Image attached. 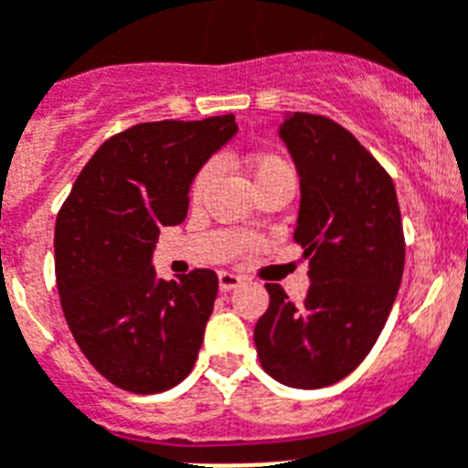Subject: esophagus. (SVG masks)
Returning a JSON list of instances; mask_svg holds the SVG:
<instances>
[{"label": "esophagus", "mask_w": 468, "mask_h": 468, "mask_svg": "<svg viewBox=\"0 0 468 468\" xmlns=\"http://www.w3.org/2000/svg\"><path fill=\"white\" fill-rule=\"evenodd\" d=\"M219 292H231V289H237L241 284V277L234 275V272H219Z\"/></svg>", "instance_id": "34e87169"}]
</instances>
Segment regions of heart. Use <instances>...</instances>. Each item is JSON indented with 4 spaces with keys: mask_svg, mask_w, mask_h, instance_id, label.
<instances>
[{
    "mask_svg": "<svg viewBox=\"0 0 468 468\" xmlns=\"http://www.w3.org/2000/svg\"><path fill=\"white\" fill-rule=\"evenodd\" d=\"M246 169H249L250 179H253V186L261 188L265 184H272V181H289V184H294L296 186V172L292 167V162L284 160L277 153H258V155H250L246 160ZM212 179H215V165L207 162L203 167L196 172L191 181V200L198 203L206 191L210 188ZM250 229H253V222H243L241 227V237H249Z\"/></svg>",
    "mask_w": 468,
    "mask_h": 468,
    "instance_id": "b5f03b06",
    "label": "heart"
}]
</instances>
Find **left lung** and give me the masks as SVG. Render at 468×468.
Returning a JSON list of instances; mask_svg holds the SVG:
<instances>
[{
	"mask_svg": "<svg viewBox=\"0 0 468 468\" xmlns=\"http://www.w3.org/2000/svg\"><path fill=\"white\" fill-rule=\"evenodd\" d=\"M280 138L301 179L294 241L311 287L296 306L265 284L253 342L268 376L318 389L349 376L380 337L404 272V229L389 174L345 126L294 112Z\"/></svg>",
	"mask_w": 468,
	"mask_h": 468,
	"instance_id": "obj_1",
	"label": "left lung"
}]
</instances>
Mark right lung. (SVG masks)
Returning a JSON list of instances; mask_svg holds the SVG:
<instances>
[{
	"label": "right lung",
	"instance_id": "obj_1",
	"mask_svg": "<svg viewBox=\"0 0 468 468\" xmlns=\"http://www.w3.org/2000/svg\"><path fill=\"white\" fill-rule=\"evenodd\" d=\"M237 133L231 114L136 123L80 169L54 225V272L76 345L112 385L155 395L191 373L218 296V275L157 280L162 227L186 219L188 188Z\"/></svg>",
	"mask_w": 468,
	"mask_h": 468
}]
</instances>
